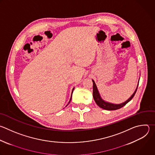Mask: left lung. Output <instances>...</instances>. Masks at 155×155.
<instances>
[{
	"label": "left lung",
	"instance_id": "left-lung-1",
	"mask_svg": "<svg viewBox=\"0 0 155 155\" xmlns=\"http://www.w3.org/2000/svg\"><path fill=\"white\" fill-rule=\"evenodd\" d=\"M92 82H93V97H94V99L95 103L97 104V105L99 107H100L103 109H104V110H118V109H120V108H122L124 106H125L127 104V103H128L133 98V97L134 96L135 93L137 91V87L136 91H134L133 94L130 97V98L128 100H127L126 101L123 103V104L116 105V104H110V103L106 102L104 100H103L101 99V98L100 97V95L99 92L98 91L96 84H95V82L93 80H92Z\"/></svg>",
	"mask_w": 155,
	"mask_h": 155
}]
</instances>
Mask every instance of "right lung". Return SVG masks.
<instances>
[{"mask_svg":"<svg viewBox=\"0 0 155 155\" xmlns=\"http://www.w3.org/2000/svg\"><path fill=\"white\" fill-rule=\"evenodd\" d=\"M74 89V88H73V89H72V93H73ZM71 98H72V95H71ZM71 99H70V101H69V103H70V101H71ZM67 106H68V105H67Z\"/></svg>","mask_w":155,"mask_h":155,"instance_id":"right-lung-1","label":"right lung"}]
</instances>
